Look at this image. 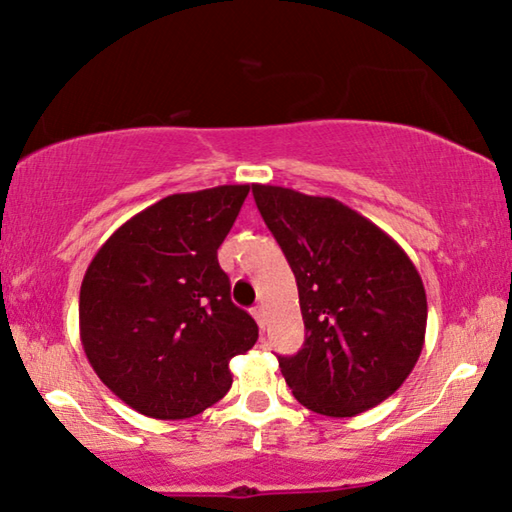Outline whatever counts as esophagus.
<instances>
[{
	"label": "esophagus",
	"mask_w": 512,
	"mask_h": 512,
	"mask_svg": "<svg viewBox=\"0 0 512 512\" xmlns=\"http://www.w3.org/2000/svg\"><path fill=\"white\" fill-rule=\"evenodd\" d=\"M251 315H254V319H256V324H258V326L265 328L267 319H265V308H263V306H254V310H251Z\"/></svg>",
	"instance_id": "obj_1"
}]
</instances>
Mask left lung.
I'll list each match as a JSON object with an SVG mask.
<instances>
[{"label":"left lung","mask_w":512,"mask_h":512,"mask_svg":"<svg viewBox=\"0 0 512 512\" xmlns=\"http://www.w3.org/2000/svg\"><path fill=\"white\" fill-rule=\"evenodd\" d=\"M297 276L306 342L279 357L303 407L351 418L393 396L423 351L425 285L389 233L335 197L251 186Z\"/></svg>","instance_id":"left-lung-1"}]
</instances>
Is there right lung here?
I'll use <instances>...</instances> for the list:
<instances>
[{
    "instance_id": "obj_1",
    "label": "right lung",
    "mask_w": 512,
    "mask_h": 512,
    "mask_svg": "<svg viewBox=\"0 0 512 512\" xmlns=\"http://www.w3.org/2000/svg\"><path fill=\"white\" fill-rule=\"evenodd\" d=\"M249 184L168 195L123 222L80 285V342L98 378L157 420L202 414L231 389L258 326L233 306L218 247Z\"/></svg>"
}]
</instances>
